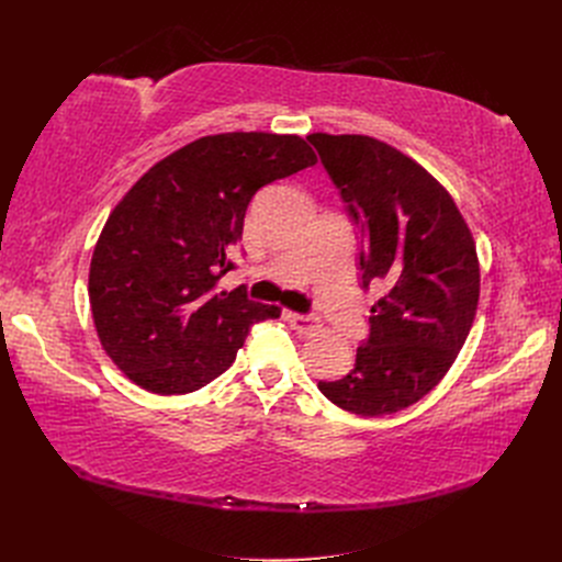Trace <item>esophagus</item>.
Instances as JSON below:
<instances>
[{"label":"esophagus","instance_id":"esophagus-1","mask_svg":"<svg viewBox=\"0 0 562 562\" xmlns=\"http://www.w3.org/2000/svg\"><path fill=\"white\" fill-rule=\"evenodd\" d=\"M284 318L289 321V326L296 330V333H303V335H307V333H312L314 328H316V316H312V314H299V312H286L284 314Z\"/></svg>","mask_w":562,"mask_h":562}]
</instances>
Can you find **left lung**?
<instances>
[{"mask_svg": "<svg viewBox=\"0 0 562 562\" xmlns=\"http://www.w3.org/2000/svg\"><path fill=\"white\" fill-rule=\"evenodd\" d=\"M307 140L360 227L362 286L385 289L356 367L318 390L352 415H392L447 375L471 330L481 293L474 236L449 191L396 147L362 134Z\"/></svg>", "mask_w": 562, "mask_h": 562, "instance_id": "obj_1", "label": "left lung"}]
</instances>
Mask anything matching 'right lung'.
Masks as SVG:
<instances>
[{
    "label": "right lung",
    "mask_w": 562,
    "mask_h": 562,
    "mask_svg": "<svg viewBox=\"0 0 562 562\" xmlns=\"http://www.w3.org/2000/svg\"><path fill=\"white\" fill-rule=\"evenodd\" d=\"M316 164L296 134L202 136L157 161L109 214L88 299L106 356L138 387L189 394L232 367L252 323L278 318L221 291L252 195Z\"/></svg>",
    "instance_id": "1"
}]
</instances>
